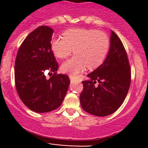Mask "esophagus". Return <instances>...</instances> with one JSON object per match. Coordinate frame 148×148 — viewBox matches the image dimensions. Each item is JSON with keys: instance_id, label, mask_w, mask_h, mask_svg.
Segmentation results:
<instances>
[{"instance_id": "obj_1", "label": "esophagus", "mask_w": 148, "mask_h": 148, "mask_svg": "<svg viewBox=\"0 0 148 148\" xmlns=\"http://www.w3.org/2000/svg\"><path fill=\"white\" fill-rule=\"evenodd\" d=\"M70 81H71L72 82H75V78H74V77H73V76H71V75H70Z\"/></svg>"}]
</instances>
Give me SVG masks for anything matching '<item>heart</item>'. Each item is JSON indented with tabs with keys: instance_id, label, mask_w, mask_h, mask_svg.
<instances>
[{
	"instance_id": "heart-1",
	"label": "heart",
	"mask_w": 148,
	"mask_h": 148,
	"mask_svg": "<svg viewBox=\"0 0 148 148\" xmlns=\"http://www.w3.org/2000/svg\"><path fill=\"white\" fill-rule=\"evenodd\" d=\"M110 38L104 32L94 29H69L63 37L51 40L50 47L56 57L64 59L73 53L75 56L61 65V70L76 76L86 67L94 69L101 65L109 52Z\"/></svg>"
}]
</instances>
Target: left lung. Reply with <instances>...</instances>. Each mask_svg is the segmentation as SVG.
Returning <instances> with one entry per match:
<instances>
[{
    "label": "left lung",
    "mask_w": 148,
    "mask_h": 148,
    "mask_svg": "<svg viewBox=\"0 0 148 148\" xmlns=\"http://www.w3.org/2000/svg\"><path fill=\"white\" fill-rule=\"evenodd\" d=\"M87 77L88 80L82 82L84 88L80 95L84 110L96 116H106L116 112L126 98L131 76L126 51L113 31L107 58Z\"/></svg>",
    "instance_id": "8db88e82"
}]
</instances>
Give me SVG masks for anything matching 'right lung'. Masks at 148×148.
<instances>
[{"label": "right lung", "instance_id": "1", "mask_svg": "<svg viewBox=\"0 0 148 148\" xmlns=\"http://www.w3.org/2000/svg\"><path fill=\"white\" fill-rule=\"evenodd\" d=\"M54 30L40 26L28 35L21 45L15 62V87L29 109L47 113L59 108L70 86V78L56 74L58 64L50 47ZM54 73L49 79L45 73Z\"/></svg>", "mask_w": 148, "mask_h": 148}]
</instances>
